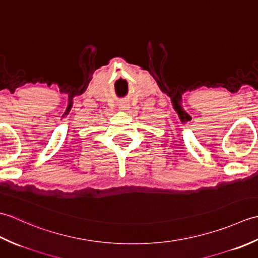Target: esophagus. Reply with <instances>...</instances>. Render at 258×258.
Returning a JSON list of instances; mask_svg holds the SVG:
<instances>
[{
  "label": "esophagus",
  "instance_id": "obj_1",
  "mask_svg": "<svg viewBox=\"0 0 258 258\" xmlns=\"http://www.w3.org/2000/svg\"><path fill=\"white\" fill-rule=\"evenodd\" d=\"M120 108L125 109V108H127V106H126V104H122V105H120Z\"/></svg>",
  "mask_w": 258,
  "mask_h": 258
}]
</instances>
